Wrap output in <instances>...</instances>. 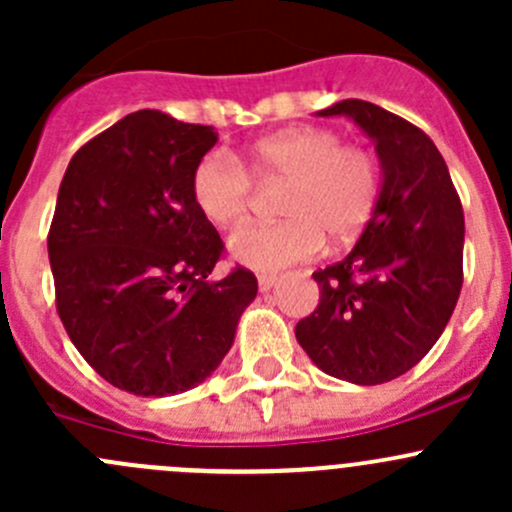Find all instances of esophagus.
Listing matches in <instances>:
<instances>
[{
	"label": "esophagus",
	"mask_w": 512,
	"mask_h": 512,
	"mask_svg": "<svg viewBox=\"0 0 512 512\" xmlns=\"http://www.w3.org/2000/svg\"><path fill=\"white\" fill-rule=\"evenodd\" d=\"M275 285H277V275H260V277H257V287H260V292H270V289Z\"/></svg>",
	"instance_id": "34e87169"
}]
</instances>
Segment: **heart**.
<instances>
[{
    "label": "heart",
    "instance_id": "b5f03b06",
    "mask_svg": "<svg viewBox=\"0 0 512 512\" xmlns=\"http://www.w3.org/2000/svg\"><path fill=\"white\" fill-rule=\"evenodd\" d=\"M257 178L289 180L280 200L285 220L252 225L227 240V257L250 270L277 272L332 245L354 240L374 215L381 168L366 148L342 146L329 128H292L257 141L245 153ZM250 175L235 156L213 151L190 175V195L210 225L232 230L250 205Z\"/></svg>",
    "mask_w": 512,
    "mask_h": 512
}]
</instances>
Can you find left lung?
<instances>
[{"label": "left lung", "instance_id": "1", "mask_svg": "<svg viewBox=\"0 0 512 512\" xmlns=\"http://www.w3.org/2000/svg\"><path fill=\"white\" fill-rule=\"evenodd\" d=\"M317 116L352 118L371 138L381 193L354 250L312 275L319 307L294 334L324 374L359 386L384 384L428 354L456 309L463 208L446 160L414 123L359 98Z\"/></svg>", "mask_w": 512, "mask_h": 512}]
</instances>
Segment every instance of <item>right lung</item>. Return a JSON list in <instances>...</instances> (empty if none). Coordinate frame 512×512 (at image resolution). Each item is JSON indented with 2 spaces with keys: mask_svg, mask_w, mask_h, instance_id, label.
I'll return each instance as SVG.
<instances>
[{
  "mask_svg": "<svg viewBox=\"0 0 512 512\" xmlns=\"http://www.w3.org/2000/svg\"><path fill=\"white\" fill-rule=\"evenodd\" d=\"M213 126L128 113L66 168L49 230L56 309L79 354L116 389L173 396L203 384L257 297L252 272L213 280L223 252L190 175Z\"/></svg>",
  "mask_w": 512,
  "mask_h": 512,
  "instance_id": "1",
  "label": "right lung"
}]
</instances>
